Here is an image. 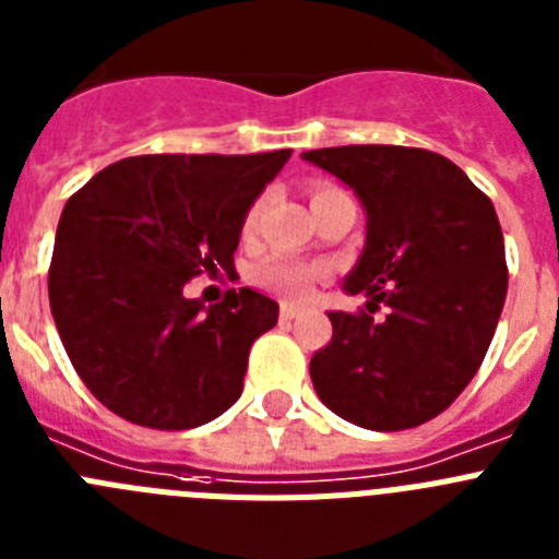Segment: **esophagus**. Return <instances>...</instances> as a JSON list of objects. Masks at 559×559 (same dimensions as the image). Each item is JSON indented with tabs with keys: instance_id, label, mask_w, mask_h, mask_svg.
<instances>
[{
	"instance_id": "esophagus-1",
	"label": "esophagus",
	"mask_w": 559,
	"mask_h": 559,
	"mask_svg": "<svg viewBox=\"0 0 559 559\" xmlns=\"http://www.w3.org/2000/svg\"><path fill=\"white\" fill-rule=\"evenodd\" d=\"M296 316H299V308H296V305L285 302L283 308H280V319H283V322H294Z\"/></svg>"
}]
</instances>
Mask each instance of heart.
<instances>
[{"instance_id":"b5f03b06","label":"heart","mask_w":559,"mask_h":559,"mask_svg":"<svg viewBox=\"0 0 559 559\" xmlns=\"http://www.w3.org/2000/svg\"><path fill=\"white\" fill-rule=\"evenodd\" d=\"M338 192L344 190H338L335 185H328V181H319V185H313V190H310V201L319 204V201L330 199V195H338ZM263 206H265L263 195L251 201V206L243 215V231L254 229ZM319 276H322V265L302 263V260H294V257H283V254L265 257V260H260V263L254 265V271H251V280H254L260 288L276 290V294H283V296H294V299L310 294V288H313V283L319 280Z\"/></svg>"}]
</instances>
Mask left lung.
<instances>
[{
  "instance_id": "8db88e82",
  "label": "left lung",
  "mask_w": 559,
  "mask_h": 559,
  "mask_svg": "<svg viewBox=\"0 0 559 559\" xmlns=\"http://www.w3.org/2000/svg\"><path fill=\"white\" fill-rule=\"evenodd\" d=\"M302 159L353 187L367 210L347 290L369 302L328 313L333 338L310 358L316 394L369 431L423 426L464 392L496 333L510 280L496 206L423 147L341 145Z\"/></svg>"
}]
</instances>
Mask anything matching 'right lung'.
<instances>
[{
  "label": "right lung",
  "mask_w": 559,
  "mask_h": 559,
  "mask_svg": "<svg viewBox=\"0 0 559 559\" xmlns=\"http://www.w3.org/2000/svg\"><path fill=\"white\" fill-rule=\"evenodd\" d=\"M288 156H128L67 201L49 308L72 367L108 412L187 431L240 397L251 344L274 328L280 305L229 288L204 308L185 285L235 269L246 210Z\"/></svg>",
  "instance_id": "obj_1"
}]
</instances>
